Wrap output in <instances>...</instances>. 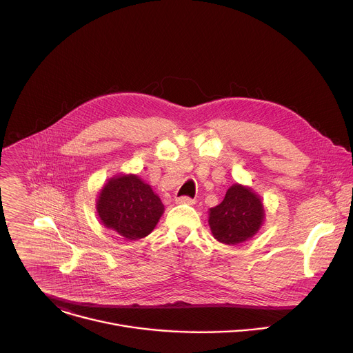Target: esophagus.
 <instances>
[{"instance_id":"1","label":"esophagus","mask_w":353,"mask_h":353,"mask_svg":"<svg viewBox=\"0 0 353 353\" xmlns=\"http://www.w3.org/2000/svg\"><path fill=\"white\" fill-rule=\"evenodd\" d=\"M176 204H187V205H194L195 204V199L190 198V196H177L176 198Z\"/></svg>"}]
</instances>
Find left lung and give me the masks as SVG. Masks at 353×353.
<instances>
[{
  "label": "left lung",
  "mask_w": 353,
  "mask_h": 353,
  "mask_svg": "<svg viewBox=\"0 0 353 353\" xmlns=\"http://www.w3.org/2000/svg\"><path fill=\"white\" fill-rule=\"evenodd\" d=\"M264 219L261 199L243 185H232L222 203L210 211L214 237L225 244H239L253 237Z\"/></svg>",
  "instance_id": "8db88e82"
}]
</instances>
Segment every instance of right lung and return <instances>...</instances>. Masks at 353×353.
<instances>
[{
  "label": "right lung",
  "mask_w": 353,
  "mask_h": 353,
  "mask_svg": "<svg viewBox=\"0 0 353 353\" xmlns=\"http://www.w3.org/2000/svg\"><path fill=\"white\" fill-rule=\"evenodd\" d=\"M161 198L137 176L112 179L97 199V214L109 229L128 240L148 236L163 214Z\"/></svg>",
  "instance_id": "right-lung-1"
}]
</instances>
